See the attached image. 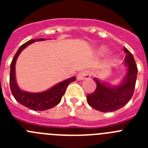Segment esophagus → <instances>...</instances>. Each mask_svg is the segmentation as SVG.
Wrapping results in <instances>:
<instances>
[{"mask_svg": "<svg viewBox=\"0 0 148 148\" xmlns=\"http://www.w3.org/2000/svg\"><path fill=\"white\" fill-rule=\"evenodd\" d=\"M90 77V72L89 70H84V71H82L78 73L77 75V79L78 80H84L86 78H89Z\"/></svg>", "mask_w": 148, "mask_h": 148, "instance_id": "34e87169", "label": "esophagus"}]
</instances>
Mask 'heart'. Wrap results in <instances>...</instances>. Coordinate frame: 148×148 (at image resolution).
Listing matches in <instances>:
<instances>
[{
	"label": "heart",
	"mask_w": 148,
	"mask_h": 148,
	"mask_svg": "<svg viewBox=\"0 0 148 148\" xmlns=\"http://www.w3.org/2000/svg\"><path fill=\"white\" fill-rule=\"evenodd\" d=\"M101 51H102L103 53H104V52H106V51H107V49H106L105 48H103V49H101Z\"/></svg>",
	"instance_id": "1"
}]
</instances>
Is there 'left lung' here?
<instances>
[{
	"mask_svg": "<svg viewBox=\"0 0 148 148\" xmlns=\"http://www.w3.org/2000/svg\"><path fill=\"white\" fill-rule=\"evenodd\" d=\"M125 65L127 74L120 84L111 86L101 82L97 78L93 80L96 83V89L92 93L87 95V101L92 108L101 112H113L125 106L131 99L134 92L138 69L133 55L127 48Z\"/></svg>",
	"mask_w": 148,
	"mask_h": 148,
	"instance_id": "8db88e82",
	"label": "left lung"
}]
</instances>
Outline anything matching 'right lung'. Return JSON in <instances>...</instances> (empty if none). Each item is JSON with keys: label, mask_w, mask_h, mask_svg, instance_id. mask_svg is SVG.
Segmentation results:
<instances>
[{"label": "right lung", "mask_w": 148, "mask_h": 148, "mask_svg": "<svg viewBox=\"0 0 148 148\" xmlns=\"http://www.w3.org/2000/svg\"><path fill=\"white\" fill-rule=\"evenodd\" d=\"M45 40L47 39L39 38L29 40L21 46V47L15 53L10 65V84L12 93L17 101L32 110L43 111L54 108L55 106L59 104L61 101V98L64 94L67 86L71 82H75L76 79L75 77H72L66 80L59 82L49 90L40 92H29L21 90L20 87H18L15 78V64L18 56L20 55L22 50L25 49L29 44L35 41H41Z\"/></svg>", "instance_id": "1"}]
</instances>
